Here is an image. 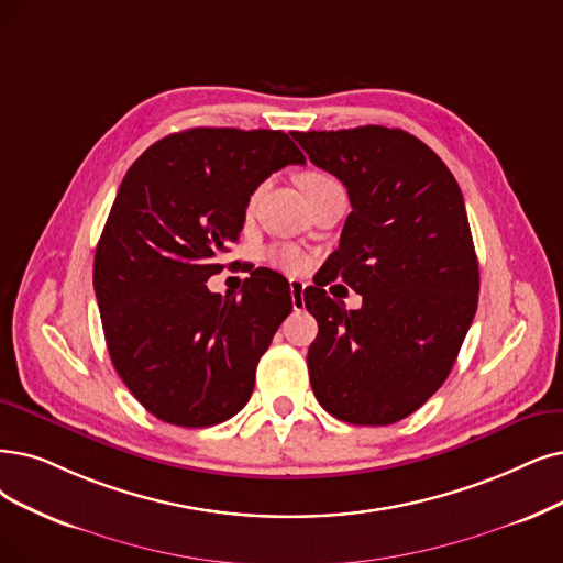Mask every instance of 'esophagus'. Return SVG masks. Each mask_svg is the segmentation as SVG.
I'll return each mask as SVG.
<instances>
[{"instance_id":"esophagus-1","label":"esophagus","mask_w":563,"mask_h":563,"mask_svg":"<svg viewBox=\"0 0 563 563\" xmlns=\"http://www.w3.org/2000/svg\"><path fill=\"white\" fill-rule=\"evenodd\" d=\"M290 302H294L296 311L305 307V282L290 279Z\"/></svg>"}]
</instances>
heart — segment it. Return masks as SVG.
Here are the masks:
<instances>
[{"instance_id":"b5f03b06","label":"heart","mask_w":563,"mask_h":563,"mask_svg":"<svg viewBox=\"0 0 563 563\" xmlns=\"http://www.w3.org/2000/svg\"><path fill=\"white\" fill-rule=\"evenodd\" d=\"M334 183V179L328 175V173H321V170H307L300 175V189L305 194L319 189L323 185H330ZM254 203V198H252ZM263 258L267 263L277 265L279 269H286V273H302V269L309 265V258L302 250H298V246L294 244H273L267 246V250L263 252Z\"/></svg>"}]
</instances>
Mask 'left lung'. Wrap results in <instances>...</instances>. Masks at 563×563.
<instances>
[{
  "instance_id": "obj_1",
  "label": "left lung",
  "mask_w": 563,
  "mask_h": 563,
  "mask_svg": "<svg viewBox=\"0 0 563 563\" xmlns=\"http://www.w3.org/2000/svg\"><path fill=\"white\" fill-rule=\"evenodd\" d=\"M351 200L328 261L363 307L305 290L319 323L307 353L321 407L351 424H393L451 374L478 307V258L460 185L411 133L388 126L290 133Z\"/></svg>"
}]
</instances>
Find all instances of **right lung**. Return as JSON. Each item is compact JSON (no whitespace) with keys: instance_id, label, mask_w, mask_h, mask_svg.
Instances as JSON below:
<instances>
[{"instance_id":"add662e5","label":"right lung","mask_w":563,"mask_h":563,"mask_svg":"<svg viewBox=\"0 0 563 563\" xmlns=\"http://www.w3.org/2000/svg\"><path fill=\"white\" fill-rule=\"evenodd\" d=\"M305 154L284 131L198 126L147 147L126 170L95 254L112 365L143 407L177 427L235 416L288 317V282L256 269L240 298L210 294L250 196Z\"/></svg>"}]
</instances>
